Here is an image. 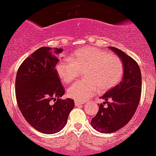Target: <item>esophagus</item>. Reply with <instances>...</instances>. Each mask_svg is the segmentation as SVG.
<instances>
[{"mask_svg":"<svg viewBox=\"0 0 156 156\" xmlns=\"http://www.w3.org/2000/svg\"><path fill=\"white\" fill-rule=\"evenodd\" d=\"M74 103H75L76 107H78V106H80V105L83 104L84 102H81V101H78V100H75V101H74Z\"/></svg>","mask_w":156,"mask_h":156,"instance_id":"34e87169","label":"esophagus"}]
</instances>
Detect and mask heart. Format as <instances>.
<instances>
[{"instance_id": "obj_1", "label": "heart", "mask_w": 156, "mask_h": 156, "mask_svg": "<svg viewBox=\"0 0 156 156\" xmlns=\"http://www.w3.org/2000/svg\"><path fill=\"white\" fill-rule=\"evenodd\" d=\"M61 80L69 84L83 71L84 80L74 82L67 89V95L78 101H86L97 91L106 92L119 82L122 63L119 58L102 49L88 46L74 52L70 59L57 66Z\"/></svg>"}]
</instances>
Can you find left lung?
<instances>
[{"label":"left lung","mask_w":156,"mask_h":156,"mask_svg":"<svg viewBox=\"0 0 156 156\" xmlns=\"http://www.w3.org/2000/svg\"><path fill=\"white\" fill-rule=\"evenodd\" d=\"M121 59L123 66L122 81L101 97L97 115L90 124L101 133H113L123 127L137 110L141 96L142 77L140 66L132 58L115 47H109ZM105 104H107L106 106Z\"/></svg>","instance_id":"8db88e82"}]
</instances>
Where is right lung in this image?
<instances>
[{"label":"right lung","instance_id":"obj_1","mask_svg":"<svg viewBox=\"0 0 156 156\" xmlns=\"http://www.w3.org/2000/svg\"><path fill=\"white\" fill-rule=\"evenodd\" d=\"M62 52L61 48H39L25 59L16 73L15 91L19 109L26 121L44 134L60 131L74 107L71 98L60 99L65 89L55 66L57 55Z\"/></svg>","mask_w":156,"mask_h":156}]
</instances>
